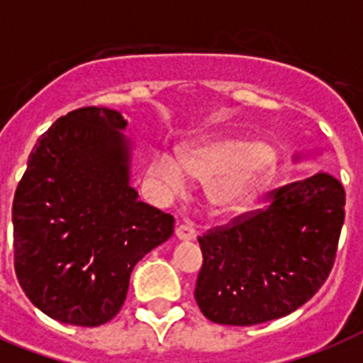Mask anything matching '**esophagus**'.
<instances>
[{
  "label": "esophagus",
  "instance_id": "obj_1",
  "mask_svg": "<svg viewBox=\"0 0 363 363\" xmlns=\"http://www.w3.org/2000/svg\"><path fill=\"white\" fill-rule=\"evenodd\" d=\"M175 235L181 239V241H194L196 235H198V232H196L192 226H188V224H179V226L175 228Z\"/></svg>",
  "mask_w": 363,
  "mask_h": 363
}]
</instances>
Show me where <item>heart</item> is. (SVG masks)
Wrapping results in <instances>:
<instances>
[{"label":"heart","mask_w":363,"mask_h":363,"mask_svg":"<svg viewBox=\"0 0 363 363\" xmlns=\"http://www.w3.org/2000/svg\"><path fill=\"white\" fill-rule=\"evenodd\" d=\"M275 165V148L267 143L218 135L186 147L181 160L158 154L150 164V177L165 192L173 194L186 192L190 179L205 182V199L211 211L218 216H230L256 198Z\"/></svg>","instance_id":"heart-1"}]
</instances>
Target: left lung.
<instances>
[{
	"mask_svg": "<svg viewBox=\"0 0 363 363\" xmlns=\"http://www.w3.org/2000/svg\"><path fill=\"white\" fill-rule=\"evenodd\" d=\"M265 209L198 238L194 298L215 324L254 326L290 315L326 282L345 222L343 184L320 171L269 194Z\"/></svg>",
	"mask_w": 363,
	"mask_h": 363,
	"instance_id": "obj_1",
	"label": "left lung"
}]
</instances>
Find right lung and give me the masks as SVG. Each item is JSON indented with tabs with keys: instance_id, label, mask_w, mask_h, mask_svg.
Masks as SVG:
<instances>
[{
	"instance_id": "right-lung-1",
	"label": "right lung",
	"mask_w": 363,
	"mask_h": 363,
	"mask_svg": "<svg viewBox=\"0 0 363 363\" xmlns=\"http://www.w3.org/2000/svg\"><path fill=\"white\" fill-rule=\"evenodd\" d=\"M118 111L60 116L28 158L13 201L14 271L54 320L101 326L124 303L135 264L171 238L175 218L137 199Z\"/></svg>"
}]
</instances>
